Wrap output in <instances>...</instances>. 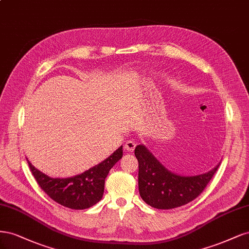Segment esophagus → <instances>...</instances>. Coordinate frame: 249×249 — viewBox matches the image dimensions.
Returning a JSON list of instances; mask_svg holds the SVG:
<instances>
[{
    "label": "esophagus",
    "instance_id": "34e87169",
    "mask_svg": "<svg viewBox=\"0 0 249 249\" xmlns=\"http://www.w3.org/2000/svg\"><path fill=\"white\" fill-rule=\"evenodd\" d=\"M135 146H136V143H135L133 141H127V142H125L124 149L127 150V151H129V152H132V151L134 150Z\"/></svg>",
    "mask_w": 249,
    "mask_h": 249
}]
</instances>
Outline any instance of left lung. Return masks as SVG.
<instances>
[{
    "mask_svg": "<svg viewBox=\"0 0 249 249\" xmlns=\"http://www.w3.org/2000/svg\"><path fill=\"white\" fill-rule=\"evenodd\" d=\"M134 155L139 161V190L145 203L156 209L168 210L186 205L196 198L217 171L196 176L175 174L159 161L145 145L136 146Z\"/></svg>",
    "mask_w": 249,
    "mask_h": 249,
    "instance_id": "left-lung-1",
    "label": "left lung"
}]
</instances>
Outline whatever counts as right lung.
<instances>
[{
    "label": "right lung",
    "mask_w": 249,
    "mask_h": 249,
    "mask_svg": "<svg viewBox=\"0 0 249 249\" xmlns=\"http://www.w3.org/2000/svg\"><path fill=\"white\" fill-rule=\"evenodd\" d=\"M122 156L123 146L99 164L69 178H52L37 170L28 158L27 161L39 186L52 199L69 209L84 210L102 198L107 176Z\"/></svg>",
    "instance_id": "1"
}]
</instances>
